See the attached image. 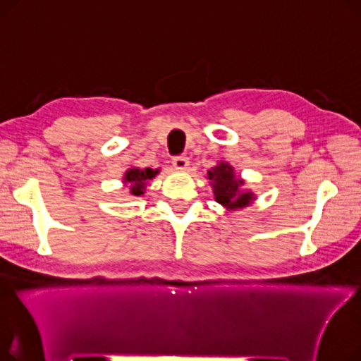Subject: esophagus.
Instances as JSON below:
<instances>
[{
    "label": "esophagus",
    "mask_w": 361,
    "mask_h": 361,
    "mask_svg": "<svg viewBox=\"0 0 361 361\" xmlns=\"http://www.w3.org/2000/svg\"><path fill=\"white\" fill-rule=\"evenodd\" d=\"M189 166V159L185 156H176L173 159V167L178 169V171H186V167Z\"/></svg>",
    "instance_id": "esophagus-1"
}]
</instances>
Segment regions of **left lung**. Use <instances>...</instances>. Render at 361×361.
Segmentation results:
<instances>
[{
  "label": "left lung",
  "instance_id": "1",
  "mask_svg": "<svg viewBox=\"0 0 361 361\" xmlns=\"http://www.w3.org/2000/svg\"><path fill=\"white\" fill-rule=\"evenodd\" d=\"M208 179L211 180V185H213L217 202L230 208H238L245 207L252 201L250 192H239V188L243 185V180L235 178L231 166L226 163L217 164L211 171H208Z\"/></svg>",
  "mask_w": 361,
  "mask_h": 361
}]
</instances>
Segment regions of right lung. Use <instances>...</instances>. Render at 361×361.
<instances>
[{"label":"right lung","instance_id":"right-lung-1","mask_svg":"<svg viewBox=\"0 0 361 361\" xmlns=\"http://www.w3.org/2000/svg\"><path fill=\"white\" fill-rule=\"evenodd\" d=\"M159 171H153V169L147 167L144 169V171H141V169H130L128 172L125 173V183H130V188H131V192L134 195H141L144 194L142 189H145V182L148 179H153L156 176Z\"/></svg>","mask_w":361,"mask_h":361}]
</instances>
